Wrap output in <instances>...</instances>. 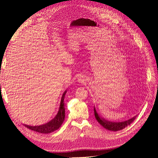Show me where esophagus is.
<instances>
[{
    "instance_id": "esophagus-1",
    "label": "esophagus",
    "mask_w": 158,
    "mask_h": 158,
    "mask_svg": "<svg viewBox=\"0 0 158 158\" xmlns=\"http://www.w3.org/2000/svg\"><path fill=\"white\" fill-rule=\"evenodd\" d=\"M78 81H79V82H82V79H81V78L78 79Z\"/></svg>"
}]
</instances>
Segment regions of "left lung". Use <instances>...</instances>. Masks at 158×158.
I'll list each match as a JSON object with an SVG mask.
<instances>
[{
  "label": "left lung",
  "instance_id": "1",
  "mask_svg": "<svg viewBox=\"0 0 158 158\" xmlns=\"http://www.w3.org/2000/svg\"><path fill=\"white\" fill-rule=\"evenodd\" d=\"M94 114H95L96 120L103 127H104L107 130L111 131H117L126 127L135 120L137 116V115H135V117H133L132 118L123 122H111L101 117V116L97 113L95 106H94Z\"/></svg>",
  "mask_w": 158,
  "mask_h": 158
}]
</instances>
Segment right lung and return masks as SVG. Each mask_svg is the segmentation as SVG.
<instances>
[{
    "mask_svg": "<svg viewBox=\"0 0 158 158\" xmlns=\"http://www.w3.org/2000/svg\"><path fill=\"white\" fill-rule=\"evenodd\" d=\"M67 92V89H66L61 99V102L59 107V110H58L57 113L55 116V117L52 118L51 120H50L48 122L42 124V125L40 126H31L28 125H24L28 129L36 131L40 133H43V134H48L52 132L57 129H59L61 124L63 123L64 117H65V110H64V98L65 94Z\"/></svg>",
    "mask_w": 158,
    "mask_h": 158,
    "instance_id": "obj_1",
    "label": "right lung"
}]
</instances>
